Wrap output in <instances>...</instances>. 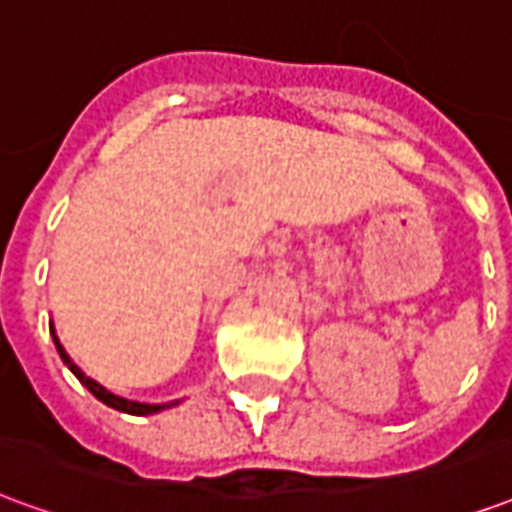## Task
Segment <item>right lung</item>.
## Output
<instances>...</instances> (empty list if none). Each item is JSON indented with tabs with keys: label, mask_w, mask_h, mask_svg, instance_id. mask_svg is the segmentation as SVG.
Segmentation results:
<instances>
[{
	"label": "right lung",
	"mask_w": 512,
	"mask_h": 512,
	"mask_svg": "<svg viewBox=\"0 0 512 512\" xmlns=\"http://www.w3.org/2000/svg\"><path fill=\"white\" fill-rule=\"evenodd\" d=\"M54 345H57V354H60V359L68 365V370H71L73 376L79 378L90 392H93L101 403H106L109 408H117V411H126V414H136V417H147V414H158V411H164V408L175 406V403H156V406H150V403H136V400H126V397L120 395H112L106 386H101L98 381H93V378H87L82 373V367L73 365V359L68 354H65V348H62V343L57 340V334H54Z\"/></svg>",
	"instance_id": "add662e5"
}]
</instances>
